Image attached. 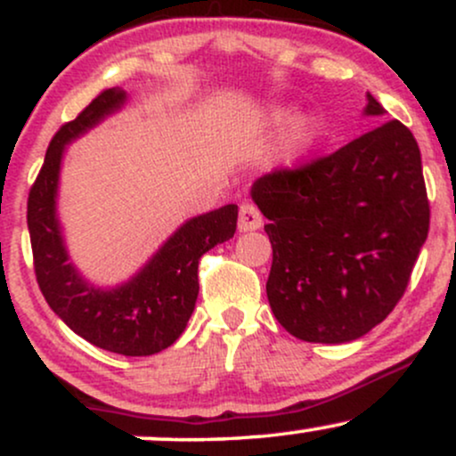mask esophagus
Instances as JSON below:
<instances>
[{
  "label": "esophagus",
  "instance_id": "1",
  "mask_svg": "<svg viewBox=\"0 0 456 456\" xmlns=\"http://www.w3.org/2000/svg\"><path fill=\"white\" fill-rule=\"evenodd\" d=\"M264 224V216L257 210V206L253 203H242L240 206V216H238V229L240 232H255Z\"/></svg>",
  "mask_w": 456,
  "mask_h": 456
}]
</instances>
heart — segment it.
Here are the masks:
<instances>
[{
    "instance_id": "obj_1",
    "label": "heart",
    "mask_w": 456,
    "mask_h": 456,
    "mask_svg": "<svg viewBox=\"0 0 456 456\" xmlns=\"http://www.w3.org/2000/svg\"><path fill=\"white\" fill-rule=\"evenodd\" d=\"M289 119H291V111H287V109H274V111L270 113V122L274 124V126H282V124H287ZM317 134H319V128L315 122H311V119L297 122L294 134H291V151H294V156L305 154V151L315 143Z\"/></svg>"
}]
</instances>
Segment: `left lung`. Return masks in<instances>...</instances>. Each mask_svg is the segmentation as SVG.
Here are the masks:
<instances>
[{
  "label": "left lung",
  "mask_w": 456,
  "mask_h": 456,
  "mask_svg": "<svg viewBox=\"0 0 456 456\" xmlns=\"http://www.w3.org/2000/svg\"><path fill=\"white\" fill-rule=\"evenodd\" d=\"M366 94L364 115H384ZM253 201L268 218L272 313L296 338L349 343L401 300L428 233L422 160L399 119L334 154L259 177Z\"/></svg>",
  "instance_id": "1"
}]
</instances>
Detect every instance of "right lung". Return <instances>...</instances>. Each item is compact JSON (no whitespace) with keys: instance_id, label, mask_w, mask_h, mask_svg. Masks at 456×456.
Here are the masks:
<instances>
[{"instance_id":"1","label":"right lung","mask_w":456,"mask_h":456,"mask_svg":"<svg viewBox=\"0 0 456 456\" xmlns=\"http://www.w3.org/2000/svg\"><path fill=\"white\" fill-rule=\"evenodd\" d=\"M126 92L111 87L55 133L28 199L34 270L45 300L72 332L122 355H151L174 345L195 311L201 255L233 238L238 206L191 218L156 250L133 279L118 287H94L68 261L57 221V184L70 141L122 109Z\"/></svg>"}]
</instances>
